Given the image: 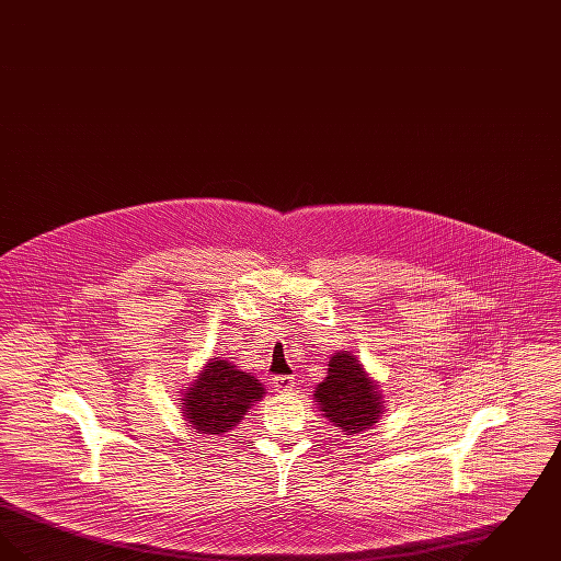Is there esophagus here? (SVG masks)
Masks as SVG:
<instances>
[{"mask_svg":"<svg viewBox=\"0 0 561 561\" xmlns=\"http://www.w3.org/2000/svg\"><path fill=\"white\" fill-rule=\"evenodd\" d=\"M271 385H273V389H275L277 393H288V391H293V376H275Z\"/></svg>","mask_w":561,"mask_h":561,"instance_id":"1","label":"esophagus"}]
</instances>
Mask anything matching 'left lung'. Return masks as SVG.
<instances>
[{"label":"left lung","instance_id":"left-lung-1","mask_svg":"<svg viewBox=\"0 0 561 561\" xmlns=\"http://www.w3.org/2000/svg\"><path fill=\"white\" fill-rule=\"evenodd\" d=\"M313 401L341 433L357 435L374 427L385 414V398L355 351H336L328 362V376L313 391Z\"/></svg>","mask_w":561,"mask_h":561}]
</instances>
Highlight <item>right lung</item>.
<instances>
[{"mask_svg":"<svg viewBox=\"0 0 561 561\" xmlns=\"http://www.w3.org/2000/svg\"><path fill=\"white\" fill-rule=\"evenodd\" d=\"M181 393L188 427L202 435L222 437L241 425L245 412L263 400L267 389L254 374L243 373L222 357H213Z\"/></svg>","mask_w":561,"mask_h":561,"instance_id":"1","label":"right lung"}]
</instances>
